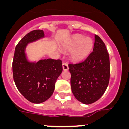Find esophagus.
I'll use <instances>...</instances> for the list:
<instances>
[{
  "label": "esophagus",
  "mask_w": 129,
  "mask_h": 129,
  "mask_svg": "<svg viewBox=\"0 0 129 129\" xmlns=\"http://www.w3.org/2000/svg\"><path fill=\"white\" fill-rule=\"evenodd\" d=\"M62 68H63L64 70H68V66L67 63L65 62H63L62 63Z\"/></svg>",
  "instance_id": "34e87169"
}]
</instances>
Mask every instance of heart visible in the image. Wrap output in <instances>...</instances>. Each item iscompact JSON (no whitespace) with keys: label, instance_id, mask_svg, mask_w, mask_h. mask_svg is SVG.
<instances>
[{"label":"heart","instance_id":"1","mask_svg":"<svg viewBox=\"0 0 129 129\" xmlns=\"http://www.w3.org/2000/svg\"><path fill=\"white\" fill-rule=\"evenodd\" d=\"M94 46L93 41L90 37H85L81 34L72 35L64 44V47L68 51H72L71 57L73 60L80 61L89 55Z\"/></svg>","mask_w":129,"mask_h":129}]
</instances>
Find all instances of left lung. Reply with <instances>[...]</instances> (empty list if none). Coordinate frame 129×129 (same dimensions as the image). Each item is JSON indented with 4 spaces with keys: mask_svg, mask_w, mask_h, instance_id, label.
<instances>
[{
    "mask_svg": "<svg viewBox=\"0 0 129 129\" xmlns=\"http://www.w3.org/2000/svg\"><path fill=\"white\" fill-rule=\"evenodd\" d=\"M72 92L84 104L94 103L103 95L110 79V60L105 44L95 35L93 52L84 61L68 64Z\"/></svg>",
    "mask_w": 129,
    "mask_h": 129,
    "instance_id": "8db88e82",
    "label": "left lung"
}]
</instances>
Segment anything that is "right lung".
<instances>
[{"mask_svg": "<svg viewBox=\"0 0 129 129\" xmlns=\"http://www.w3.org/2000/svg\"><path fill=\"white\" fill-rule=\"evenodd\" d=\"M44 36V31L41 29L26 34L16 46L12 64L16 86L25 98L34 103H43L52 96L57 79L62 71L60 59H44L37 62L27 60V44Z\"/></svg>", "mask_w": 129, "mask_h": 129, "instance_id": "obj_1", "label": "right lung"}]
</instances>
